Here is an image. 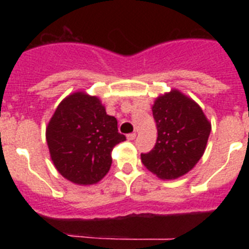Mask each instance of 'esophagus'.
<instances>
[{
  "label": "esophagus",
  "mask_w": 249,
  "mask_h": 249,
  "mask_svg": "<svg viewBox=\"0 0 249 249\" xmlns=\"http://www.w3.org/2000/svg\"><path fill=\"white\" fill-rule=\"evenodd\" d=\"M136 132H132V133H128V135H127V140H129V141H133L136 138Z\"/></svg>",
  "instance_id": "obj_1"
}]
</instances>
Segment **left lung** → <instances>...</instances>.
<instances>
[{
	"label": "left lung",
	"instance_id": "left-lung-1",
	"mask_svg": "<svg viewBox=\"0 0 249 249\" xmlns=\"http://www.w3.org/2000/svg\"><path fill=\"white\" fill-rule=\"evenodd\" d=\"M157 141L141 160L162 179L186 175L201 160L211 133V123L195 101L179 91L160 96L152 107Z\"/></svg>",
	"mask_w": 249,
	"mask_h": 249
}]
</instances>
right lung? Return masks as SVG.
<instances>
[{"label": "right lung", "mask_w": 249, "mask_h": 249, "mask_svg": "<svg viewBox=\"0 0 249 249\" xmlns=\"http://www.w3.org/2000/svg\"><path fill=\"white\" fill-rule=\"evenodd\" d=\"M46 138L57 171L77 184L101 181L111 168L113 147L126 140L100 100L82 92L59 103Z\"/></svg>", "instance_id": "obj_1"}]
</instances>
